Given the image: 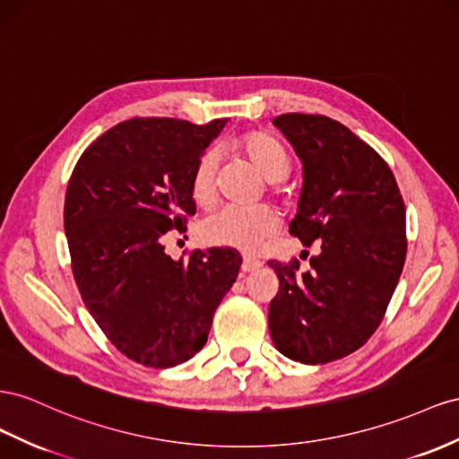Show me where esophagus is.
Masks as SVG:
<instances>
[{"instance_id": "1", "label": "esophagus", "mask_w": 459, "mask_h": 459, "mask_svg": "<svg viewBox=\"0 0 459 459\" xmlns=\"http://www.w3.org/2000/svg\"><path fill=\"white\" fill-rule=\"evenodd\" d=\"M260 268H263V263H260L258 258H251V256L243 258V264H241L243 272H255V270H260Z\"/></svg>"}]
</instances>
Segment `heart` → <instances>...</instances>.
<instances>
[{
  "label": "heart",
  "instance_id": "b5f03b06",
  "mask_svg": "<svg viewBox=\"0 0 459 459\" xmlns=\"http://www.w3.org/2000/svg\"><path fill=\"white\" fill-rule=\"evenodd\" d=\"M233 148L270 183L288 178L291 158L280 141L264 131H251L233 141ZM220 156L206 151L199 156L191 176L193 199L208 206L216 196ZM280 226V218L270 206H226L201 221V238L210 245L233 247L251 253Z\"/></svg>",
  "mask_w": 459,
  "mask_h": 459
}]
</instances>
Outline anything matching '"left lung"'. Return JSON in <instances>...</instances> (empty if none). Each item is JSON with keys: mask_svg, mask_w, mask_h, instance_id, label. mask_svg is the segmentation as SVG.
<instances>
[{"mask_svg": "<svg viewBox=\"0 0 459 459\" xmlns=\"http://www.w3.org/2000/svg\"><path fill=\"white\" fill-rule=\"evenodd\" d=\"M274 126L303 166L290 233L320 241L311 268L268 263L280 291L268 307L270 336L293 361L322 365L373 336L405 263V204L388 164L342 123L283 114Z\"/></svg>", "mask_w": 459, "mask_h": 459, "instance_id": "8db88e82", "label": "left lung"}]
</instances>
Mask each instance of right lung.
<instances>
[{"mask_svg":"<svg viewBox=\"0 0 459 459\" xmlns=\"http://www.w3.org/2000/svg\"><path fill=\"white\" fill-rule=\"evenodd\" d=\"M226 123L123 121L86 148L69 179L64 226L82 301L108 340L144 367L199 353L239 274L241 255L230 247L173 260L162 243L195 214V164Z\"/></svg>","mask_w":459,"mask_h":459,"instance_id":"obj_1","label":"right lung"}]
</instances>
